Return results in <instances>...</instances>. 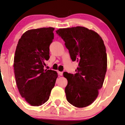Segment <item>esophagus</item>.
Wrapping results in <instances>:
<instances>
[{"instance_id":"esophagus-1","label":"esophagus","mask_w":125,"mask_h":125,"mask_svg":"<svg viewBox=\"0 0 125 125\" xmlns=\"http://www.w3.org/2000/svg\"><path fill=\"white\" fill-rule=\"evenodd\" d=\"M58 74L61 76H62L63 75V72H58Z\"/></svg>"}]
</instances>
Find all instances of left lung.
<instances>
[{
  "mask_svg": "<svg viewBox=\"0 0 125 125\" xmlns=\"http://www.w3.org/2000/svg\"><path fill=\"white\" fill-rule=\"evenodd\" d=\"M56 32L65 42L72 60L78 62L74 74L63 73L68 81L67 100L75 107L88 106L98 97L107 71L103 40L95 31L82 26L60 29Z\"/></svg>",
  "mask_w": 125,
  "mask_h": 125,
  "instance_id": "8db88e82",
  "label": "left lung"
}]
</instances>
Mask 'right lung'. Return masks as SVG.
Returning <instances> with one entry per match:
<instances>
[{"instance_id":"obj_1","label":"right lung","mask_w":125,"mask_h":125,"mask_svg":"<svg viewBox=\"0 0 125 125\" xmlns=\"http://www.w3.org/2000/svg\"><path fill=\"white\" fill-rule=\"evenodd\" d=\"M53 27L29 30L18 41L14 59L17 86L30 105L39 106L50 98L58 77L57 72L44 69L50 58V45L54 39Z\"/></svg>"}]
</instances>
